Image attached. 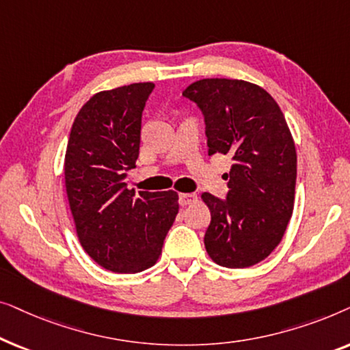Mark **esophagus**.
<instances>
[{"label":"esophagus","instance_id":"esophagus-1","mask_svg":"<svg viewBox=\"0 0 350 350\" xmlns=\"http://www.w3.org/2000/svg\"><path fill=\"white\" fill-rule=\"evenodd\" d=\"M198 200V196L194 193H181L180 194V205L181 207H186V205L194 204Z\"/></svg>","mask_w":350,"mask_h":350}]
</instances>
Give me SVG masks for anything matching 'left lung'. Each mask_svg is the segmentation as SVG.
<instances>
[{
  "instance_id": "1",
  "label": "left lung",
  "mask_w": 350,
  "mask_h": 350,
  "mask_svg": "<svg viewBox=\"0 0 350 350\" xmlns=\"http://www.w3.org/2000/svg\"><path fill=\"white\" fill-rule=\"evenodd\" d=\"M183 95L204 114L208 154L232 157L226 200L202 194L212 215L205 250L219 266L250 267L279 245L293 213V137L279 105L256 84L200 79Z\"/></svg>"
}]
</instances>
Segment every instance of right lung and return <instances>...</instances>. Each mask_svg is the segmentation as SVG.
I'll use <instances>...</instances> for the list:
<instances>
[{
  "label": "right lung",
  "mask_w": 350,
  "mask_h": 350,
  "mask_svg": "<svg viewBox=\"0 0 350 350\" xmlns=\"http://www.w3.org/2000/svg\"><path fill=\"white\" fill-rule=\"evenodd\" d=\"M152 83L102 90L83 105L65 154V188L81 245L105 269L135 274L156 265L178 213L175 191L127 188L140 151Z\"/></svg>",
  "instance_id": "obj_1"
}]
</instances>
